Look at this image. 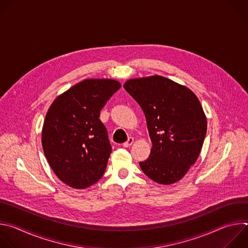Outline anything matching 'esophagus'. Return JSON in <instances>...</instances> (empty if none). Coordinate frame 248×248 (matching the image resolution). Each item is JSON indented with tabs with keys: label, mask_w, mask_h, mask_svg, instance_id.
I'll use <instances>...</instances> for the list:
<instances>
[{
	"label": "esophagus",
	"mask_w": 248,
	"mask_h": 248,
	"mask_svg": "<svg viewBox=\"0 0 248 248\" xmlns=\"http://www.w3.org/2000/svg\"><path fill=\"white\" fill-rule=\"evenodd\" d=\"M133 143V137H128L125 142L123 144L124 147H129Z\"/></svg>",
	"instance_id": "1"
}]
</instances>
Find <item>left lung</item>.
Masks as SVG:
<instances>
[{
  "label": "left lung",
  "mask_w": 248,
  "mask_h": 248,
  "mask_svg": "<svg viewBox=\"0 0 248 248\" xmlns=\"http://www.w3.org/2000/svg\"><path fill=\"white\" fill-rule=\"evenodd\" d=\"M124 88L142 109L152 141L150 156L139 163L141 170L161 185L180 181L197 160L207 131L198 98L160 76L129 79Z\"/></svg>",
  "instance_id": "8db88e82"
}]
</instances>
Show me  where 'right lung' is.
Wrapping results in <instances>:
<instances>
[{
  "label": "right lung",
  "instance_id": "obj_1",
  "mask_svg": "<svg viewBox=\"0 0 248 248\" xmlns=\"http://www.w3.org/2000/svg\"><path fill=\"white\" fill-rule=\"evenodd\" d=\"M120 88L113 79H85L51 105L42 146L50 167L68 186L86 188L104 174L112 146L100 111Z\"/></svg>",
  "mask_w": 248,
  "mask_h": 248
}]
</instances>
